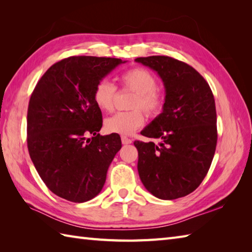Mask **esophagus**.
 <instances>
[{"label": "esophagus", "mask_w": 252, "mask_h": 252, "mask_svg": "<svg viewBox=\"0 0 252 252\" xmlns=\"http://www.w3.org/2000/svg\"><path fill=\"white\" fill-rule=\"evenodd\" d=\"M121 142L122 144H125V145H126V144H131L132 143V140L129 137L126 136H121Z\"/></svg>", "instance_id": "obj_1"}]
</instances>
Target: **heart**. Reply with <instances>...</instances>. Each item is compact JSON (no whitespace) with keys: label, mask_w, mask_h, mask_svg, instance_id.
I'll list each match as a JSON object with an SVG mask.
<instances>
[{"label":"heart","mask_w":252,"mask_h":252,"mask_svg":"<svg viewBox=\"0 0 252 252\" xmlns=\"http://www.w3.org/2000/svg\"><path fill=\"white\" fill-rule=\"evenodd\" d=\"M121 87L135 96L130 107L133 110L117 112L105 120V130L109 133L130 135L140 129L145 122V114L157 117L163 109V94L157 89V79L145 68L135 67L123 72L120 76ZM117 88L106 79L100 80L93 91V100L100 110L109 112L114 109Z\"/></svg>","instance_id":"b5f03b06"}]
</instances>
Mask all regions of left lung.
<instances>
[{"mask_svg":"<svg viewBox=\"0 0 252 252\" xmlns=\"http://www.w3.org/2000/svg\"><path fill=\"white\" fill-rule=\"evenodd\" d=\"M135 61L157 71L165 89L162 112L141 132L160 143L134 142L140 179L160 199L184 197L200 185L216 153L217 111L212 91L199 72L172 57Z\"/></svg>","mask_w":252,"mask_h":252,"instance_id":"left-lung-1","label":"left lung"}]
</instances>
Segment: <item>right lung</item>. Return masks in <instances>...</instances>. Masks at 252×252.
Returning a JSON list of instances; mask_svg holds the SVG:
<instances>
[{
	"label": "right lung",
	"instance_id": "add662e5",
	"mask_svg": "<svg viewBox=\"0 0 252 252\" xmlns=\"http://www.w3.org/2000/svg\"><path fill=\"white\" fill-rule=\"evenodd\" d=\"M123 63L110 57L65 58L47 69L31 94L27 114L30 158L47 189L63 199L84 202L97 196L120 151L117 133H98L103 118L93 91Z\"/></svg>",
	"mask_w": 252,
	"mask_h": 252
}]
</instances>
